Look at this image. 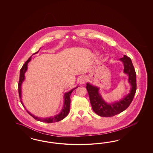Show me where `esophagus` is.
<instances>
[{"label":"esophagus","instance_id":"1","mask_svg":"<svg viewBox=\"0 0 153 153\" xmlns=\"http://www.w3.org/2000/svg\"><path fill=\"white\" fill-rule=\"evenodd\" d=\"M86 77L85 76L81 77L79 79V83H81V84H84V83L86 82Z\"/></svg>","mask_w":153,"mask_h":153}]
</instances>
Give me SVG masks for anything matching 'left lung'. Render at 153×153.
Here are the masks:
<instances>
[{"instance_id": "8db88e82", "label": "left lung", "mask_w": 153, "mask_h": 153, "mask_svg": "<svg viewBox=\"0 0 153 153\" xmlns=\"http://www.w3.org/2000/svg\"><path fill=\"white\" fill-rule=\"evenodd\" d=\"M119 60L123 64V72L128 75V82L131 86L130 93L120 99V100L108 103L103 99L101 94L99 93V88L98 87L88 82L86 83V88L93 110L100 117H110L124 111L129 107L136 93V74L132 60L130 58L125 55Z\"/></svg>"}]
</instances>
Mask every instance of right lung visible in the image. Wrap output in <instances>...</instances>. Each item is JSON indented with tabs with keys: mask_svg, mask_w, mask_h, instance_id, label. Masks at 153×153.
Wrapping results in <instances>:
<instances>
[{
	"mask_svg": "<svg viewBox=\"0 0 153 153\" xmlns=\"http://www.w3.org/2000/svg\"><path fill=\"white\" fill-rule=\"evenodd\" d=\"M42 48H40L39 49V50L35 53L34 54H33V55L37 54L39 51H40V49ZM31 56H30L28 59L25 63V64L23 65V66L22 67L21 69L20 70V74H19V84H18V86H19V98L21 99V102L22 103V104L23 105V107L25 108V107L23 105V102L22 101V91H21V86H22V84L23 83L25 79V74L26 73V72L27 70V65L28 63L31 61ZM78 86H77L75 88H72V90H71L68 92L65 93L64 94V103H63V105L62 107V109L61 110L60 113L56 115H55L54 116H51L50 117H47V118H40V117H37L36 116L33 115V114H31L30 112L27 111V109H26V110L27 111L28 113L31 115L33 117L34 119H35L36 120H39V121H41L42 122H45V123H53V122H59L60 120H62L65 118L66 116H67L69 113L70 111V102H71V99H70V96L71 94L72 93V91L74 90V89L77 88Z\"/></svg>",
	"mask_w": 153,
	"mask_h": 153,
	"instance_id": "add662e5",
	"label": "right lung"
}]
</instances>
